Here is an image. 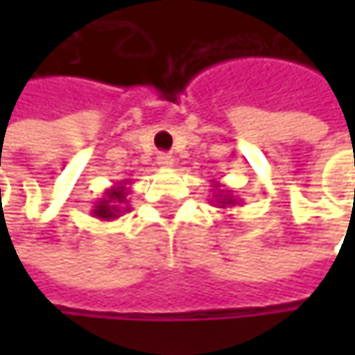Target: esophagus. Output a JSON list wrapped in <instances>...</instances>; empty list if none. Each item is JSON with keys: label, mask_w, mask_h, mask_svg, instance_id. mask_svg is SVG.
<instances>
[{"label": "esophagus", "mask_w": 355, "mask_h": 355, "mask_svg": "<svg viewBox=\"0 0 355 355\" xmlns=\"http://www.w3.org/2000/svg\"><path fill=\"white\" fill-rule=\"evenodd\" d=\"M156 162H158V164H160L162 168H171V166L175 164V158H173L171 154H164V152H162V154H158Z\"/></svg>", "instance_id": "1"}]
</instances>
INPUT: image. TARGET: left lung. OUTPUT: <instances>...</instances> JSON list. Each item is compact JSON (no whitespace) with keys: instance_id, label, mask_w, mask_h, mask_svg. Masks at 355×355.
<instances>
[{"instance_id":"1","label":"left lung","mask_w":355,"mask_h":355,"mask_svg":"<svg viewBox=\"0 0 355 355\" xmlns=\"http://www.w3.org/2000/svg\"><path fill=\"white\" fill-rule=\"evenodd\" d=\"M211 187H214V189H211V193H214L211 205H214V207L228 209V207H234L236 203H241V199H236V197L232 195V191H228V189H220L222 184H220L218 180H214V184H211Z\"/></svg>"}]
</instances>
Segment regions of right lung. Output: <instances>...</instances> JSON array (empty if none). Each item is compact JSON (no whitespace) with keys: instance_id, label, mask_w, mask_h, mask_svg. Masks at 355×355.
<instances>
[{"instance_id":"add662e5","label":"right lung","mask_w":355,"mask_h":355,"mask_svg":"<svg viewBox=\"0 0 355 355\" xmlns=\"http://www.w3.org/2000/svg\"><path fill=\"white\" fill-rule=\"evenodd\" d=\"M129 184H131V180L123 178L116 184L108 187L107 191H105V195L94 203L92 216L98 218V220H105V222L116 220L119 216H123L129 209V205H127V195L131 191Z\"/></svg>"}]
</instances>
